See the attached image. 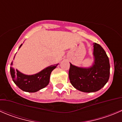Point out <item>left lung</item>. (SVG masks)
Here are the masks:
<instances>
[{
    "label": "left lung",
    "instance_id": "1",
    "mask_svg": "<svg viewBox=\"0 0 122 122\" xmlns=\"http://www.w3.org/2000/svg\"><path fill=\"white\" fill-rule=\"evenodd\" d=\"M94 63L89 68L70 65L69 79L71 85L84 92H94L101 89L110 77L109 59L103 48L94 43Z\"/></svg>",
    "mask_w": 122,
    "mask_h": 122
}]
</instances>
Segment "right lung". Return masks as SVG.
Segmentation results:
<instances>
[{
  "label": "right lung",
  "instance_id": "1",
  "mask_svg": "<svg viewBox=\"0 0 122 122\" xmlns=\"http://www.w3.org/2000/svg\"><path fill=\"white\" fill-rule=\"evenodd\" d=\"M22 45H20L19 48ZM11 65H12V63H11ZM58 65V64L49 66L33 75H25L18 70L15 71L12 67H10V75L15 85L21 90L28 92H36L45 87L49 84L51 73Z\"/></svg>",
  "mask_w": 122,
  "mask_h": 122
}]
</instances>
